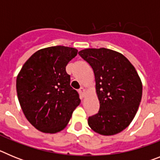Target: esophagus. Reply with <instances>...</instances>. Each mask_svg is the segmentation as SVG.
Instances as JSON below:
<instances>
[{"label":"esophagus","instance_id":"1","mask_svg":"<svg viewBox=\"0 0 160 160\" xmlns=\"http://www.w3.org/2000/svg\"><path fill=\"white\" fill-rule=\"evenodd\" d=\"M78 92H79V94H80V95H81L82 97H84V95H85V89L83 88V87H81V88L79 89Z\"/></svg>","mask_w":160,"mask_h":160}]
</instances>
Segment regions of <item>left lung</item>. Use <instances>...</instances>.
Masks as SVG:
<instances>
[{
	"label": "left lung",
	"mask_w": 160,
	"mask_h": 160,
	"mask_svg": "<svg viewBox=\"0 0 160 160\" xmlns=\"http://www.w3.org/2000/svg\"><path fill=\"white\" fill-rule=\"evenodd\" d=\"M78 54L94 73L99 111L90 116V128L103 135L121 132L131 123L142 98L138 73L125 56L106 48L86 49Z\"/></svg>",
	"instance_id": "left-lung-1"
}]
</instances>
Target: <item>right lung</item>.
<instances>
[{"instance_id":"add662e5","label":"right lung","mask_w":160,"mask_h":160,"mask_svg":"<svg viewBox=\"0 0 160 160\" xmlns=\"http://www.w3.org/2000/svg\"><path fill=\"white\" fill-rule=\"evenodd\" d=\"M77 53L74 48L62 46L42 49L26 61L18 73L20 105L28 121L42 132L64 129L81 102L66 71Z\"/></svg>"}]
</instances>
